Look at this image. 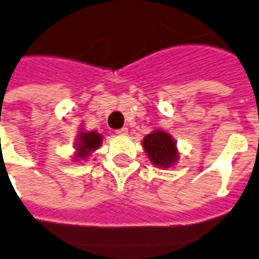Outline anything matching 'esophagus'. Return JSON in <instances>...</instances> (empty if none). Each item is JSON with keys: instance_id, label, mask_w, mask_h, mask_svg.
Instances as JSON below:
<instances>
[{"instance_id": "obj_1", "label": "esophagus", "mask_w": 259, "mask_h": 259, "mask_svg": "<svg viewBox=\"0 0 259 259\" xmlns=\"http://www.w3.org/2000/svg\"><path fill=\"white\" fill-rule=\"evenodd\" d=\"M117 134V135H127L128 134V128H125V127H123V128H120V130H116V131H115Z\"/></svg>"}]
</instances>
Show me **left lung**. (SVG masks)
Returning a JSON list of instances; mask_svg holds the SVG:
<instances>
[{
  "label": "left lung",
  "mask_w": 259,
  "mask_h": 259,
  "mask_svg": "<svg viewBox=\"0 0 259 259\" xmlns=\"http://www.w3.org/2000/svg\"><path fill=\"white\" fill-rule=\"evenodd\" d=\"M143 147L146 150L152 164L167 168L179 158L177 152V143L171 135L164 131H154L143 139Z\"/></svg>",
  "instance_id": "left-lung-1"
}]
</instances>
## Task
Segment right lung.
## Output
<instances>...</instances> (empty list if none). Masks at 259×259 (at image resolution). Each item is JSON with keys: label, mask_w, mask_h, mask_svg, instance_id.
Segmentation results:
<instances>
[{"label": "right lung", "mask_w": 259, "mask_h": 259, "mask_svg": "<svg viewBox=\"0 0 259 259\" xmlns=\"http://www.w3.org/2000/svg\"><path fill=\"white\" fill-rule=\"evenodd\" d=\"M101 144V135L95 131L91 132H81L78 135V142L76 143L77 147V154L76 158L84 159L87 156H90L92 151L99 148Z\"/></svg>", "instance_id": "obj_1"}]
</instances>
